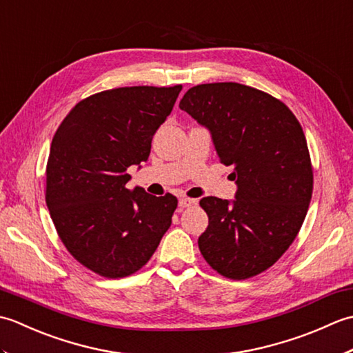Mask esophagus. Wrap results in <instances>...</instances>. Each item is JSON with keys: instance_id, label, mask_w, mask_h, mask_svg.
Segmentation results:
<instances>
[{"instance_id": "esophagus-1", "label": "esophagus", "mask_w": 353, "mask_h": 353, "mask_svg": "<svg viewBox=\"0 0 353 353\" xmlns=\"http://www.w3.org/2000/svg\"><path fill=\"white\" fill-rule=\"evenodd\" d=\"M197 201L192 200V199H188V197H182L181 200H179V208L181 209H185V208H191L192 205H196Z\"/></svg>"}]
</instances>
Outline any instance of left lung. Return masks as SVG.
Returning a JSON list of instances; mask_svg holds the SVG:
<instances>
[{
  "mask_svg": "<svg viewBox=\"0 0 353 353\" xmlns=\"http://www.w3.org/2000/svg\"><path fill=\"white\" fill-rule=\"evenodd\" d=\"M179 108L209 130L236 183L235 200H200L209 224L199 249L223 276H256L294 241L308 212L312 167L302 125L282 101L234 81L194 86Z\"/></svg>",
  "mask_w": 353,
  "mask_h": 353,
  "instance_id": "8db88e82",
  "label": "left lung"
}]
</instances>
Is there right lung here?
Wrapping results in <instances>:
<instances>
[{"mask_svg":"<svg viewBox=\"0 0 353 353\" xmlns=\"http://www.w3.org/2000/svg\"><path fill=\"white\" fill-rule=\"evenodd\" d=\"M182 85L94 94L52 138L45 200L66 249L94 273L117 279L145 265L171 226L177 199L127 190V168L148 159L156 130Z\"/></svg>","mask_w":353,"mask_h":353,"instance_id":"add662e5","label":"right lung"}]
</instances>
